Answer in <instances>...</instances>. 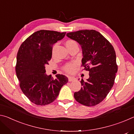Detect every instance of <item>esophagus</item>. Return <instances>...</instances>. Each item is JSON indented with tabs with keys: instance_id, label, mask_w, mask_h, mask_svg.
<instances>
[{
	"instance_id": "esophagus-1",
	"label": "esophagus",
	"mask_w": 134,
	"mask_h": 134,
	"mask_svg": "<svg viewBox=\"0 0 134 134\" xmlns=\"http://www.w3.org/2000/svg\"><path fill=\"white\" fill-rule=\"evenodd\" d=\"M75 78L73 77H69V81H72L74 80H75Z\"/></svg>"
}]
</instances>
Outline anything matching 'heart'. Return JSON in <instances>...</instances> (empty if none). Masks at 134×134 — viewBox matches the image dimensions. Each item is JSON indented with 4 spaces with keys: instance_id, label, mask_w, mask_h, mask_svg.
Segmentation results:
<instances>
[{
    "instance_id": "b5f03b06",
    "label": "heart",
    "mask_w": 134,
    "mask_h": 134,
    "mask_svg": "<svg viewBox=\"0 0 134 134\" xmlns=\"http://www.w3.org/2000/svg\"><path fill=\"white\" fill-rule=\"evenodd\" d=\"M77 44L75 41L72 40H67L66 42H65V45H66L67 48L69 47L71 45ZM56 45H54L53 48V53H54V51H55ZM76 69V63H68L65 66L63 67V69H64L65 72H68V73H72L74 71H75Z\"/></svg>"
}]
</instances>
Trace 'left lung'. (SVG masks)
Instances as JSON below:
<instances>
[{"label":"left lung","instance_id":"left-lung-1","mask_svg":"<svg viewBox=\"0 0 134 134\" xmlns=\"http://www.w3.org/2000/svg\"><path fill=\"white\" fill-rule=\"evenodd\" d=\"M81 45L83 57L81 66L89 71V78L81 80L82 87L74 93L76 100L87 106L102 102L115 82L118 65L112 45L95 30H80L67 34Z\"/></svg>","mask_w":134,"mask_h":134}]
</instances>
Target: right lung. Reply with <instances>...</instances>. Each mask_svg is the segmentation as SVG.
I'll list each match as a JSON object with an SVG mask.
<instances>
[{
    "label": "right lung",
    "instance_id": "right-lung-1",
    "mask_svg": "<svg viewBox=\"0 0 134 134\" xmlns=\"http://www.w3.org/2000/svg\"><path fill=\"white\" fill-rule=\"evenodd\" d=\"M66 32L40 30L22 42L18 51L15 66L16 76L22 92L37 105L51 103L58 96L68 78L58 74L56 78L45 72L46 64L52 57L54 43L62 40Z\"/></svg>",
    "mask_w": 134,
    "mask_h": 134
}]
</instances>
